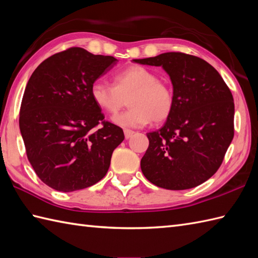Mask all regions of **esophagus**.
Listing matches in <instances>:
<instances>
[{"mask_svg": "<svg viewBox=\"0 0 258 258\" xmlns=\"http://www.w3.org/2000/svg\"><path fill=\"white\" fill-rule=\"evenodd\" d=\"M123 133H124L125 139H129V138H131V137H133V136H134V134H135L133 130H129V129H125V130L123 131Z\"/></svg>", "mask_w": 258, "mask_h": 258, "instance_id": "esophagus-1", "label": "esophagus"}]
</instances>
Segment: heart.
I'll list each match as a JSON object with an SVG mask.
<instances>
[{
  "label": "heart",
  "mask_w": 258,
  "mask_h": 258,
  "mask_svg": "<svg viewBox=\"0 0 258 258\" xmlns=\"http://www.w3.org/2000/svg\"><path fill=\"white\" fill-rule=\"evenodd\" d=\"M112 86L102 81L90 85V97L100 110L116 114L128 99L129 109L113 118L122 128H138L149 122L167 120L174 108L171 86L160 81L157 73L145 66L134 65L113 73Z\"/></svg>",
  "instance_id": "obj_1"
}]
</instances>
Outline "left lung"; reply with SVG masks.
<instances>
[{
    "label": "left lung",
    "mask_w": 258,
    "mask_h": 258,
    "mask_svg": "<svg viewBox=\"0 0 258 258\" xmlns=\"http://www.w3.org/2000/svg\"><path fill=\"white\" fill-rule=\"evenodd\" d=\"M162 66L173 85L174 108L161 129L147 134L142 173L167 190L202 184L224 160L234 137V101L215 68L200 57L169 51L134 59Z\"/></svg>",
    "instance_id": "obj_1"
}]
</instances>
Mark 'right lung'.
<instances>
[{
	"mask_svg": "<svg viewBox=\"0 0 258 258\" xmlns=\"http://www.w3.org/2000/svg\"><path fill=\"white\" fill-rule=\"evenodd\" d=\"M117 61L71 47L45 59L28 79L20 130L28 161L54 190L72 192L99 182L124 139L90 97V85Z\"/></svg>",
	"mask_w": 258,
	"mask_h": 258,
	"instance_id": "right-lung-1",
	"label": "right lung"
}]
</instances>
